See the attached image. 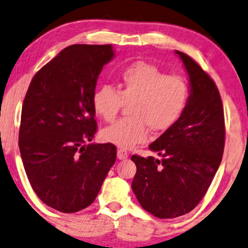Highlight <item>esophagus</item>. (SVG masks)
<instances>
[{
    "instance_id": "34e87169",
    "label": "esophagus",
    "mask_w": 248,
    "mask_h": 248,
    "mask_svg": "<svg viewBox=\"0 0 248 248\" xmlns=\"http://www.w3.org/2000/svg\"><path fill=\"white\" fill-rule=\"evenodd\" d=\"M128 157V153L127 151H125L123 149H118L117 150V159L118 160H125Z\"/></svg>"
}]
</instances>
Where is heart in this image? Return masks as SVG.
<instances>
[{
  "label": "heart",
  "mask_w": 248,
  "mask_h": 248,
  "mask_svg": "<svg viewBox=\"0 0 248 248\" xmlns=\"http://www.w3.org/2000/svg\"><path fill=\"white\" fill-rule=\"evenodd\" d=\"M189 99L188 82L179 75H166L153 64L133 63L118 76L117 89L102 85L93 95L95 112L105 122L115 120L124 103L128 104L126 120L104 128V141L131 149L148 140L153 132L170 128L184 114Z\"/></svg>",
  "instance_id": "heart-1"
}]
</instances>
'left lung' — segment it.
Listing matches in <instances>:
<instances>
[{"mask_svg":"<svg viewBox=\"0 0 248 248\" xmlns=\"http://www.w3.org/2000/svg\"><path fill=\"white\" fill-rule=\"evenodd\" d=\"M189 76L184 114L149 145L160 159L132 155L133 192L148 213L161 219L188 214L200 202L220 166L225 145L221 98L215 81L186 53L175 50Z\"/></svg>","mask_w":248,"mask_h":248,"instance_id":"1","label":"left lung"}]
</instances>
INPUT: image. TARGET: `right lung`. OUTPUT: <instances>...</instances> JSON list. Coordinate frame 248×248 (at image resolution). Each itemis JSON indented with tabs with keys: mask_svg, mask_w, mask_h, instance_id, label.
Returning <instances> with one entry per match:
<instances>
[{
	"mask_svg": "<svg viewBox=\"0 0 248 248\" xmlns=\"http://www.w3.org/2000/svg\"><path fill=\"white\" fill-rule=\"evenodd\" d=\"M112 45H73L41 68L23 100L19 148L33 191L62 213L96 199L116 160L112 143L91 142L97 131L93 95Z\"/></svg>",
	"mask_w": 248,
	"mask_h": 248,
	"instance_id": "add662e5",
	"label": "right lung"
}]
</instances>
